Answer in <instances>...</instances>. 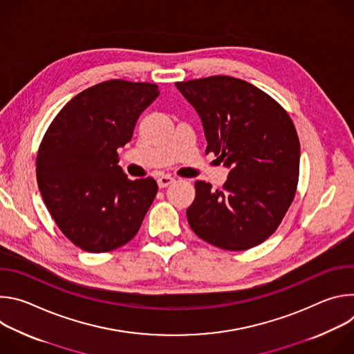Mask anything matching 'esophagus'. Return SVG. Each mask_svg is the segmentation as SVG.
<instances>
[{
    "label": "esophagus",
    "instance_id": "1",
    "mask_svg": "<svg viewBox=\"0 0 354 354\" xmlns=\"http://www.w3.org/2000/svg\"><path fill=\"white\" fill-rule=\"evenodd\" d=\"M174 180H175V179H174L172 176H169V175H162V176H160V178L157 179L160 187H167V186H169Z\"/></svg>",
    "mask_w": 354,
    "mask_h": 354
}]
</instances>
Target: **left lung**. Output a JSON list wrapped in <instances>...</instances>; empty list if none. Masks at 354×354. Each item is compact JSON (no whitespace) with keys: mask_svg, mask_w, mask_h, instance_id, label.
Here are the masks:
<instances>
[{"mask_svg":"<svg viewBox=\"0 0 354 354\" xmlns=\"http://www.w3.org/2000/svg\"><path fill=\"white\" fill-rule=\"evenodd\" d=\"M194 108L214 153L230 169L223 189L197 180L186 210L203 241L245 250L262 243L281 223L295 194L299 141L288 113L243 80L213 75L175 84Z\"/></svg>","mask_w":354,"mask_h":354,"instance_id":"8db88e82","label":"left lung"}]
</instances>
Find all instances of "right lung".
<instances>
[{
  "label": "right lung",
  "instance_id": "right-lung-1",
  "mask_svg": "<svg viewBox=\"0 0 354 354\" xmlns=\"http://www.w3.org/2000/svg\"><path fill=\"white\" fill-rule=\"evenodd\" d=\"M158 95L148 82L96 84L70 100L41 140L40 194L62 232L84 250L100 254L127 243L153 205L157 182L127 179L118 149Z\"/></svg>",
  "mask_w": 354,
  "mask_h": 354
}]
</instances>
